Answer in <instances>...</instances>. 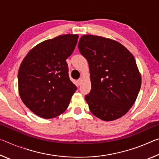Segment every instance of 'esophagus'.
<instances>
[{
	"mask_svg": "<svg viewBox=\"0 0 159 159\" xmlns=\"http://www.w3.org/2000/svg\"><path fill=\"white\" fill-rule=\"evenodd\" d=\"M78 85H80V84H81V83H82V79H79V80H78Z\"/></svg>",
	"mask_w": 159,
	"mask_h": 159,
	"instance_id": "1",
	"label": "esophagus"
}]
</instances>
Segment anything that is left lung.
Listing matches in <instances>:
<instances>
[{
	"mask_svg": "<svg viewBox=\"0 0 159 159\" xmlns=\"http://www.w3.org/2000/svg\"><path fill=\"white\" fill-rule=\"evenodd\" d=\"M79 49L89 64L91 90L85 99L90 111L106 121L122 117L141 87L133 55L118 42L93 35L80 38Z\"/></svg>",
	"mask_w": 159,
	"mask_h": 159,
	"instance_id": "obj_1",
	"label": "left lung"
}]
</instances>
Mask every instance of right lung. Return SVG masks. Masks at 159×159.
I'll use <instances>...</instances> for the list:
<instances>
[{
    "label": "right lung",
    "mask_w": 159,
    "mask_h": 159,
    "mask_svg": "<svg viewBox=\"0 0 159 159\" xmlns=\"http://www.w3.org/2000/svg\"><path fill=\"white\" fill-rule=\"evenodd\" d=\"M79 36L65 34L35 46L18 72L19 93L24 104L44 118L60 115L77 87L71 81L66 60L73 53Z\"/></svg>",
    "instance_id": "add662e5"
}]
</instances>
